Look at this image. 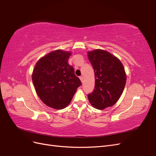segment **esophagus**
Masks as SVG:
<instances>
[{"mask_svg":"<svg viewBox=\"0 0 156 156\" xmlns=\"http://www.w3.org/2000/svg\"><path fill=\"white\" fill-rule=\"evenodd\" d=\"M79 78H80V79H81V82H83V76H80Z\"/></svg>","mask_w":156,"mask_h":156,"instance_id":"esophagus-1","label":"esophagus"}]
</instances>
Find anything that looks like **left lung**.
I'll return each instance as SVG.
<instances>
[{
	"label": "left lung",
	"instance_id": "obj_1",
	"mask_svg": "<svg viewBox=\"0 0 156 156\" xmlns=\"http://www.w3.org/2000/svg\"><path fill=\"white\" fill-rule=\"evenodd\" d=\"M88 58L96 79L93 92L88 94L89 102L100 110L112 106L119 100L126 83L123 64L116 56L101 49L88 52Z\"/></svg>",
	"mask_w": 156,
	"mask_h": 156
}]
</instances>
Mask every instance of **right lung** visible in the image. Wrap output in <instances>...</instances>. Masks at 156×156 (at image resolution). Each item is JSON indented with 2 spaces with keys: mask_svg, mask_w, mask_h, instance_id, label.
<instances>
[{
  "mask_svg": "<svg viewBox=\"0 0 156 156\" xmlns=\"http://www.w3.org/2000/svg\"><path fill=\"white\" fill-rule=\"evenodd\" d=\"M70 52L60 49L41 58L33 69L32 79L36 92L46 105L62 109L72 101L81 82L68 60Z\"/></svg>",
  "mask_w": 156,
  "mask_h": 156,
  "instance_id": "right-lung-1",
  "label": "right lung"
}]
</instances>
